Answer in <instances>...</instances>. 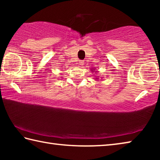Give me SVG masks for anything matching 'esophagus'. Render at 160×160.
Returning <instances> with one entry per match:
<instances>
[{"label": "esophagus", "mask_w": 160, "mask_h": 160, "mask_svg": "<svg viewBox=\"0 0 160 160\" xmlns=\"http://www.w3.org/2000/svg\"><path fill=\"white\" fill-rule=\"evenodd\" d=\"M79 65H80V66H83V65H84V61H79Z\"/></svg>", "instance_id": "esophagus-1"}]
</instances>
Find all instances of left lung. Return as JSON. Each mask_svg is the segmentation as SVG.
Returning a JSON list of instances; mask_svg holds the SVG:
<instances>
[{
    "label": "left lung",
    "mask_w": 160,
    "mask_h": 160,
    "mask_svg": "<svg viewBox=\"0 0 160 160\" xmlns=\"http://www.w3.org/2000/svg\"><path fill=\"white\" fill-rule=\"evenodd\" d=\"M92 70H94V72H97V71H95V69H92ZM97 80H98V78H96Z\"/></svg>",
    "instance_id": "8db88e82"
}]
</instances>
